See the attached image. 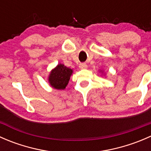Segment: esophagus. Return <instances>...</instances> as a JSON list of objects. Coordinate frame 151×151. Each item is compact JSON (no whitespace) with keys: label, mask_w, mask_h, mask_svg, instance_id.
Wrapping results in <instances>:
<instances>
[{"label":"esophagus","mask_w":151,"mask_h":151,"mask_svg":"<svg viewBox=\"0 0 151 151\" xmlns=\"http://www.w3.org/2000/svg\"><path fill=\"white\" fill-rule=\"evenodd\" d=\"M79 67H80V69H85V68H87V67H88V66H87L86 63H80V66H79Z\"/></svg>","instance_id":"1"}]
</instances>
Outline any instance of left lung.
Wrapping results in <instances>:
<instances>
[{"instance_id":"left-lung-1","label":"left lung","mask_w":151,"mask_h":151,"mask_svg":"<svg viewBox=\"0 0 151 151\" xmlns=\"http://www.w3.org/2000/svg\"><path fill=\"white\" fill-rule=\"evenodd\" d=\"M99 72H101V74H103V73H104V71H103V70H99Z\"/></svg>"}]
</instances>
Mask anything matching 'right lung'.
Returning <instances> with one entry per match:
<instances>
[{"instance_id":"1","label":"right lung","mask_w":151,"mask_h":151,"mask_svg":"<svg viewBox=\"0 0 151 151\" xmlns=\"http://www.w3.org/2000/svg\"><path fill=\"white\" fill-rule=\"evenodd\" d=\"M73 73L71 68L62 63L58 64L51 70L48 76V83L52 88L57 90H64L69 82Z\"/></svg>"}]
</instances>
